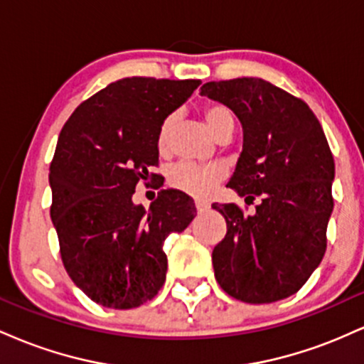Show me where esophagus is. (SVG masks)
Wrapping results in <instances>:
<instances>
[{"mask_svg": "<svg viewBox=\"0 0 364 364\" xmlns=\"http://www.w3.org/2000/svg\"><path fill=\"white\" fill-rule=\"evenodd\" d=\"M195 207H196V210H198V212H205V210H208V208H210V205H208L207 202H202V200H196Z\"/></svg>", "mask_w": 364, "mask_h": 364, "instance_id": "esophagus-1", "label": "esophagus"}]
</instances>
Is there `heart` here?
Masks as SVG:
<instances>
[{
    "label": "heart",
    "mask_w": 364,
    "mask_h": 364,
    "mask_svg": "<svg viewBox=\"0 0 364 364\" xmlns=\"http://www.w3.org/2000/svg\"><path fill=\"white\" fill-rule=\"evenodd\" d=\"M203 118H205L208 128L212 129L215 136L223 135L225 132L235 129V114L225 104L208 102L202 109ZM174 116L171 114L159 127L157 133V149L161 152L169 149L171 136H173ZM224 169L217 164H195V162H178L168 173V183L176 190L185 191L193 196H208L214 191V188L223 181Z\"/></svg>",
    "instance_id": "b5f03b06"
}]
</instances>
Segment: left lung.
Returning a JSON list of instances; mask_svg holds the SVG:
<instances>
[{
	"mask_svg": "<svg viewBox=\"0 0 364 364\" xmlns=\"http://www.w3.org/2000/svg\"><path fill=\"white\" fill-rule=\"evenodd\" d=\"M200 94L243 124V152L228 186L246 203L260 196L253 215L236 203L212 205L228 224L212 252L215 279L237 301H279L301 289L327 250L336 174L328 141L303 99L262 78L207 82Z\"/></svg>",
	"mask_w": 364,
	"mask_h": 364,
	"instance_id": "obj_1",
	"label": "left lung"
}]
</instances>
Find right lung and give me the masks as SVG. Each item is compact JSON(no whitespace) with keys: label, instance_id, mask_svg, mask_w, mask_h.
Returning a JSON list of instances; mask_svg holds the SVG:
<instances>
[{"label":"right lung","instance_id":"obj_1","mask_svg":"<svg viewBox=\"0 0 364 364\" xmlns=\"http://www.w3.org/2000/svg\"><path fill=\"white\" fill-rule=\"evenodd\" d=\"M200 83L123 78L83 101L61 129L49 168L51 219L66 272L97 304L136 308L164 286L162 246L193 220L195 203L161 190L145 210L132 195L136 183L159 179L150 173L159 127Z\"/></svg>","mask_w":364,"mask_h":364}]
</instances>
